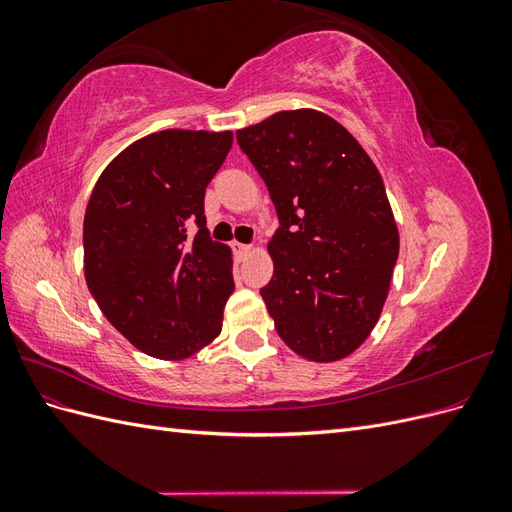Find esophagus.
Masks as SVG:
<instances>
[{"label":"esophagus","mask_w":512,"mask_h":512,"mask_svg":"<svg viewBox=\"0 0 512 512\" xmlns=\"http://www.w3.org/2000/svg\"><path fill=\"white\" fill-rule=\"evenodd\" d=\"M235 252H237V256L241 258V256L252 252V245H247V243H235Z\"/></svg>","instance_id":"34e87169"}]
</instances>
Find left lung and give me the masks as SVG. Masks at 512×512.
Instances as JSON below:
<instances>
[{
	"instance_id": "left-lung-1",
	"label": "left lung",
	"mask_w": 512,
	"mask_h": 512,
	"mask_svg": "<svg viewBox=\"0 0 512 512\" xmlns=\"http://www.w3.org/2000/svg\"><path fill=\"white\" fill-rule=\"evenodd\" d=\"M237 143L280 220L260 288L275 331L309 361L344 359L376 327L399 256L378 168L344 126L309 108L243 128Z\"/></svg>"
}]
</instances>
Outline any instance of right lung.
I'll return each instance as SVG.
<instances>
[{
  "label": "right lung",
  "mask_w": 512,
  "mask_h": 512,
  "mask_svg": "<svg viewBox=\"0 0 512 512\" xmlns=\"http://www.w3.org/2000/svg\"><path fill=\"white\" fill-rule=\"evenodd\" d=\"M230 147L232 132L149 134L91 192L87 286L108 322L156 359H185L222 331L235 280L230 250L209 237L205 190Z\"/></svg>",
  "instance_id": "obj_1"
}]
</instances>
